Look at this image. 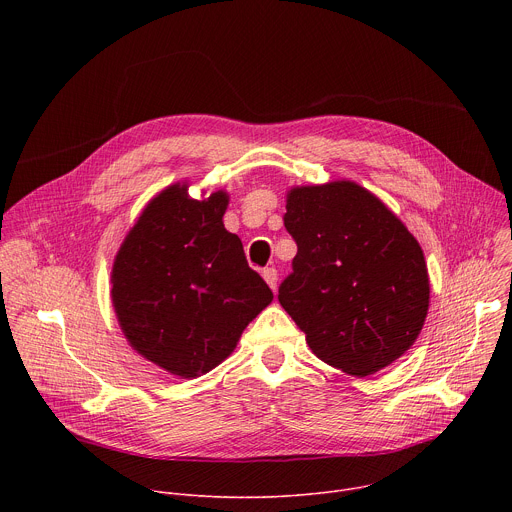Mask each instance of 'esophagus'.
Returning <instances> with one entry per match:
<instances>
[{
    "label": "esophagus",
    "mask_w": 512,
    "mask_h": 512,
    "mask_svg": "<svg viewBox=\"0 0 512 512\" xmlns=\"http://www.w3.org/2000/svg\"><path fill=\"white\" fill-rule=\"evenodd\" d=\"M263 279L267 281V285L275 291V287H277V269L275 267H267V269H263Z\"/></svg>",
    "instance_id": "1"
}]
</instances>
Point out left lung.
<instances>
[{
	"instance_id": "1",
	"label": "left lung",
	"mask_w": 512,
	"mask_h": 512,
	"mask_svg": "<svg viewBox=\"0 0 512 512\" xmlns=\"http://www.w3.org/2000/svg\"><path fill=\"white\" fill-rule=\"evenodd\" d=\"M285 210L298 255L279 304L330 367L354 377L389 367L417 340L429 308L417 239L350 180L291 188Z\"/></svg>"
}]
</instances>
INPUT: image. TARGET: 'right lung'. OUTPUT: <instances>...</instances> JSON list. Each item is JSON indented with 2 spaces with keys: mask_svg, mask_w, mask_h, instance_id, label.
I'll use <instances>...</instances> for the list:
<instances>
[{
  "mask_svg": "<svg viewBox=\"0 0 512 512\" xmlns=\"http://www.w3.org/2000/svg\"><path fill=\"white\" fill-rule=\"evenodd\" d=\"M225 190L196 200L178 182L154 196L121 243L111 300L131 348L196 379L218 367L273 300L223 225Z\"/></svg>",
  "mask_w": 512,
  "mask_h": 512,
  "instance_id": "add662e5",
  "label": "right lung"
}]
</instances>
